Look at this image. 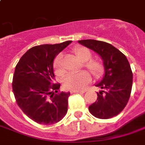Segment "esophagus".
Wrapping results in <instances>:
<instances>
[{"instance_id": "esophagus-1", "label": "esophagus", "mask_w": 145, "mask_h": 145, "mask_svg": "<svg viewBox=\"0 0 145 145\" xmlns=\"http://www.w3.org/2000/svg\"><path fill=\"white\" fill-rule=\"evenodd\" d=\"M86 92V90H82V91H80V90H71L70 92L71 94H74V93H84Z\"/></svg>"}]
</instances>
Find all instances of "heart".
Wrapping results in <instances>:
<instances>
[{"instance_id":"obj_1","label":"heart","mask_w":145,"mask_h":145,"mask_svg":"<svg viewBox=\"0 0 145 145\" xmlns=\"http://www.w3.org/2000/svg\"><path fill=\"white\" fill-rule=\"evenodd\" d=\"M74 53L80 61L84 62L83 65L98 79L105 73V65L101 59H93V53L89 49L80 46L74 50ZM62 55L59 53L55 58L53 68L56 74L61 77L65 73V68L62 61ZM92 80L90 74L86 71H82L74 74H68L63 80V86L70 90H84Z\"/></svg>"}]
</instances>
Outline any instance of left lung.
Returning <instances> with one entry per match:
<instances>
[{"label": "left lung", "instance_id": "obj_1", "mask_svg": "<svg viewBox=\"0 0 145 145\" xmlns=\"http://www.w3.org/2000/svg\"><path fill=\"white\" fill-rule=\"evenodd\" d=\"M80 44L94 50L105 65V76L95 86L101 88L89 110L99 119H110L123 110L133 86V71L126 56L111 44L95 40H82Z\"/></svg>", "mask_w": 145, "mask_h": 145}]
</instances>
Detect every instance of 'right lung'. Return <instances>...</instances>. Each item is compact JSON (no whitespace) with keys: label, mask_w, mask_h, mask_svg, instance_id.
I'll use <instances>...</instances> for the list:
<instances>
[{"label":"right lung","mask_w":145,"mask_h":145,"mask_svg":"<svg viewBox=\"0 0 145 145\" xmlns=\"http://www.w3.org/2000/svg\"><path fill=\"white\" fill-rule=\"evenodd\" d=\"M71 43L34 46L17 63L12 87L16 101L30 119L39 124L52 125L68 111L70 93H60V84L55 83L53 60Z\"/></svg>","instance_id":"right-lung-1"}]
</instances>
